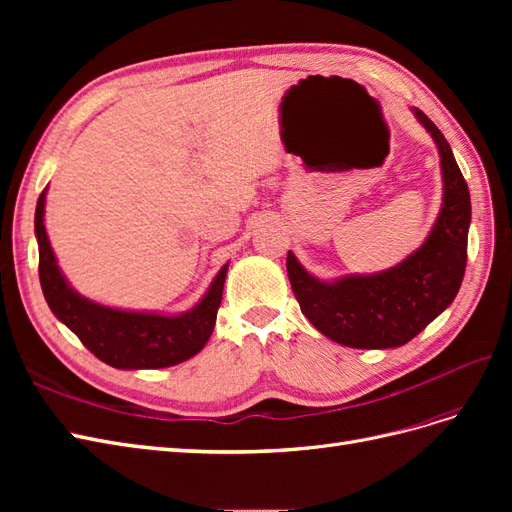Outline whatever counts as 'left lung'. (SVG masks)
<instances>
[{
	"label": "left lung",
	"mask_w": 512,
	"mask_h": 512,
	"mask_svg": "<svg viewBox=\"0 0 512 512\" xmlns=\"http://www.w3.org/2000/svg\"><path fill=\"white\" fill-rule=\"evenodd\" d=\"M438 147L442 205L429 235L395 267L320 280L292 252L286 271L301 312L333 342L348 348L384 350L408 344L457 297L468 256L470 192L451 145L433 121L412 108Z\"/></svg>",
	"instance_id": "obj_1"
}]
</instances>
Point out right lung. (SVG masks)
<instances>
[{"label": "right lung", "instance_id": "1", "mask_svg": "<svg viewBox=\"0 0 512 512\" xmlns=\"http://www.w3.org/2000/svg\"><path fill=\"white\" fill-rule=\"evenodd\" d=\"M44 205L46 190L38 198L34 220L44 299L55 318L100 361L115 369H160L188 361L205 348L218 318L230 262L218 271L203 299L188 312L164 314L102 305L76 292L59 269L44 228Z\"/></svg>", "mask_w": 512, "mask_h": 512}]
</instances>
